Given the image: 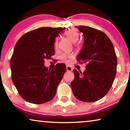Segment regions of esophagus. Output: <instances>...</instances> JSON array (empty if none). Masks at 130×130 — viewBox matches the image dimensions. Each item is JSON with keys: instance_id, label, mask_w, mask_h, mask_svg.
<instances>
[{"instance_id": "34e87169", "label": "esophagus", "mask_w": 130, "mask_h": 130, "mask_svg": "<svg viewBox=\"0 0 130 130\" xmlns=\"http://www.w3.org/2000/svg\"><path fill=\"white\" fill-rule=\"evenodd\" d=\"M66 70H67V71H68V72H70V71L72 70V67L70 66H66Z\"/></svg>"}]
</instances>
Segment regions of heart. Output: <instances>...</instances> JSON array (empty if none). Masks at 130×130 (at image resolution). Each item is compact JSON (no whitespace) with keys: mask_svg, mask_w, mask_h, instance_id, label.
<instances>
[{"mask_svg":"<svg viewBox=\"0 0 130 130\" xmlns=\"http://www.w3.org/2000/svg\"><path fill=\"white\" fill-rule=\"evenodd\" d=\"M65 35L66 36L73 42H76L77 41L79 37V32H78L77 30L75 29V28H71V29H68L67 31H66ZM57 44L58 42L57 41H56L55 42V47H57ZM72 57V56L70 54H64L61 55V57H60V58H61L63 61H67L69 59H70V58Z\"/></svg>","mask_w":130,"mask_h":130,"instance_id":"obj_1","label":"heart"}]
</instances>
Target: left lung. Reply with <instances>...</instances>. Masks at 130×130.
I'll list each match as a JSON object with an SVG mask.
<instances>
[{"instance_id": "obj_1", "label": "left lung", "mask_w": 130, "mask_h": 130, "mask_svg": "<svg viewBox=\"0 0 130 130\" xmlns=\"http://www.w3.org/2000/svg\"><path fill=\"white\" fill-rule=\"evenodd\" d=\"M76 27L85 37L77 60L87 65L83 73L73 71L72 92L78 100L95 102L105 96L113 84L117 72L116 53L111 41L102 31L89 26Z\"/></svg>"}]
</instances>
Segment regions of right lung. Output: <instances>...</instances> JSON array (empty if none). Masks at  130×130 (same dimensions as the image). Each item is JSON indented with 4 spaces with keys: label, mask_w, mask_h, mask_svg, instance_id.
<instances>
[{
    "label": "right lung",
    "mask_w": 130,
    "mask_h": 130,
    "mask_svg": "<svg viewBox=\"0 0 130 130\" xmlns=\"http://www.w3.org/2000/svg\"><path fill=\"white\" fill-rule=\"evenodd\" d=\"M65 28L42 27L28 32L16 44L10 61L12 80L24 100L35 104L47 102L55 96L66 66H44V59L54 55V42Z\"/></svg>",
    "instance_id": "right-lung-1"
}]
</instances>
